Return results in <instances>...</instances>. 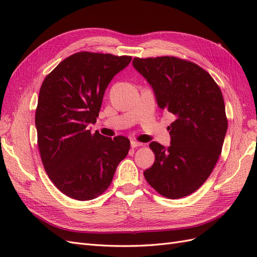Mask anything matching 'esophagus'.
Instances as JSON below:
<instances>
[{
  "label": "esophagus",
  "mask_w": 257,
  "mask_h": 257,
  "mask_svg": "<svg viewBox=\"0 0 257 257\" xmlns=\"http://www.w3.org/2000/svg\"><path fill=\"white\" fill-rule=\"evenodd\" d=\"M141 146H143V144H142V143H138V142H135V141H132V142H131V147L133 148V149H134V148L141 147Z\"/></svg>",
  "instance_id": "obj_1"
}]
</instances>
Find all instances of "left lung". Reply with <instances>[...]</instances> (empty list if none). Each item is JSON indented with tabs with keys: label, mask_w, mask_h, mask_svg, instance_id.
<instances>
[{
	"label": "left lung",
	"mask_w": 257,
	"mask_h": 257,
	"mask_svg": "<svg viewBox=\"0 0 257 257\" xmlns=\"http://www.w3.org/2000/svg\"><path fill=\"white\" fill-rule=\"evenodd\" d=\"M133 66L152 87L158 106L176 116L167 127L170 146L149 145L155 161L144 176L163 196H188L207 180L222 152L227 132L222 92L209 73L190 61L134 58Z\"/></svg>",
	"instance_id": "1"
}]
</instances>
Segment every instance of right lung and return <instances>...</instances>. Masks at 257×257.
<instances>
[{
    "label": "right lung",
    "mask_w": 257,
    "mask_h": 257,
    "mask_svg": "<svg viewBox=\"0 0 257 257\" xmlns=\"http://www.w3.org/2000/svg\"><path fill=\"white\" fill-rule=\"evenodd\" d=\"M132 57L77 52L46 76L35 112L37 144L50 180L66 196L96 198L110 185L130 141L91 133L104 93Z\"/></svg>",
    "instance_id": "add662e5"
}]
</instances>
